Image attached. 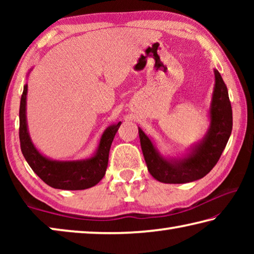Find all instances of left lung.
Returning a JSON list of instances; mask_svg holds the SVG:
<instances>
[{
    "label": "left lung",
    "mask_w": 254,
    "mask_h": 254,
    "mask_svg": "<svg viewBox=\"0 0 254 254\" xmlns=\"http://www.w3.org/2000/svg\"><path fill=\"white\" fill-rule=\"evenodd\" d=\"M210 104V127L203 142L199 143L187 158L179 161L163 159L153 147L149 137L139 128V136L143 157L149 173L153 178L165 184H184L203 178L214 168L224 151L230 139L233 117L227 87L217 70Z\"/></svg>",
    "instance_id": "8db88e82"
}]
</instances>
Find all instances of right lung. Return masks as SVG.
I'll use <instances>...</instances> for the list:
<instances>
[{"label": "right lung", "mask_w": 254, "mask_h": 254, "mask_svg": "<svg viewBox=\"0 0 254 254\" xmlns=\"http://www.w3.org/2000/svg\"><path fill=\"white\" fill-rule=\"evenodd\" d=\"M28 85H24L22 96L20 102V127L19 137L21 151L23 157L36 173L44 182L50 187L66 190H81L87 189L96 184L104 177L109 162V152L114 139V135L119 130L121 122L107 127L101 137L98 150L95 156L77 161H54L42 156L34 148L30 140L27 120H25V103H27Z\"/></svg>", "instance_id": "add662e5"}]
</instances>
